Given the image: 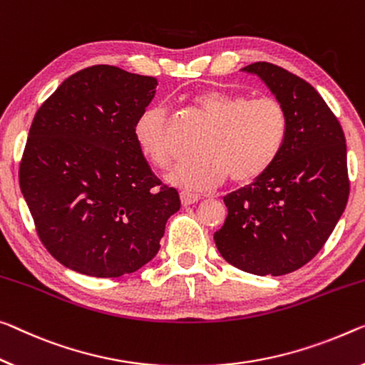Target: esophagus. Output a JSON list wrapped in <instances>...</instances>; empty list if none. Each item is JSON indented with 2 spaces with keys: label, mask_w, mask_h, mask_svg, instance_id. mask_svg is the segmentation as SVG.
Returning a JSON list of instances; mask_svg holds the SVG:
<instances>
[{
  "label": "esophagus",
  "mask_w": 365,
  "mask_h": 365,
  "mask_svg": "<svg viewBox=\"0 0 365 365\" xmlns=\"http://www.w3.org/2000/svg\"><path fill=\"white\" fill-rule=\"evenodd\" d=\"M179 197H181V204H182L184 207L192 205V204H195V202H197V200L200 199L199 195L189 194V192H181V195H179Z\"/></svg>",
  "instance_id": "obj_1"
}]
</instances>
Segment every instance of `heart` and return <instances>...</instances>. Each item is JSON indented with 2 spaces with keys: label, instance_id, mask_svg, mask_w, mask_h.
Segmentation results:
<instances>
[{
  "label": "heart",
  "instance_id": "b5f03b06",
  "mask_svg": "<svg viewBox=\"0 0 365 365\" xmlns=\"http://www.w3.org/2000/svg\"><path fill=\"white\" fill-rule=\"evenodd\" d=\"M192 103L209 128L199 143L202 156L179 163L166 181L184 192H202L230 176L251 182L271 168L287 135V115L271 98L248 99L243 94L205 89ZM135 140L151 165L166 170L178 156L163 108L151 106L138 115Z\"/></svg>",
  "mask_w": 365,
  "mask_h": 365
}]
</instances>
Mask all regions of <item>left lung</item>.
<instances>
[{
    "instance_id": "obj_1",
    "label": "left lung",
    "mask_w": 365,
    "mask_h": 365,
    "mask_svg": "<svg viewBox=\"0 0 365 365\" xmlns=\"http://www.w3.org/2000/svg\"><path fill=\"white\" fill-rule=\"evenodd\" d=\"M257 75L287 115V135L271 168L223 197L228 215L214 240L223 259L256 276H282L315 257L349 197L346 138L310 83L267 61Z\"/></svg>"
}]
</instances>
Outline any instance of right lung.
<instances>
[{
	"label": "right lung",
	"instance_id": "add662e5",
	"mask_svg": "<svg viewBox=\"0 0 365 365\" xmlns=\"http://www.w3.org/2000/svg\"><path fill=\"white\" fill-rule=\"evenodd\" d=\"M156 86L153 76L94 65L66 78L34 115L21 192L43 246L71 271H138L158 253L168 218L181 207L135 140Z\"/></svg>",
	"mask_w": 365,
	"mask_h": 365
}]
</instances>
